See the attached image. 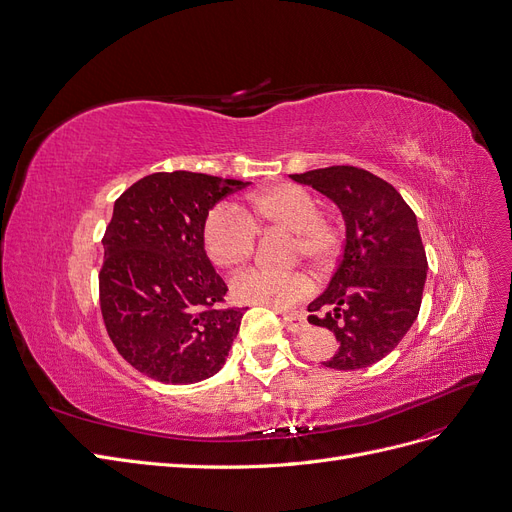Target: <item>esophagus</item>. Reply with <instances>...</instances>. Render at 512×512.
I'll return each mask as SVG.
<instances>
[{"label":"esophagus","instance_id":"34e87169","mask_svg":"<svg viewBox=\"0 0 512 512\" xmlns=\"http://www.w3.org/2000/svg\"><path fill=\"white\" fill-rule=\"evenodd\" d=\"M282 318H285V327H287L291 333H295V335L308 331V327H310L304 314H297V312H285V314H282Z\"/></svg>","mask_w":512,"mask_h":512}]
</instances>
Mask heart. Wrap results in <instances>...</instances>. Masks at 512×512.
<instances>
[{"instance_id": "b5f03b06", "label": "heart", "mask_w": 512, "mask_h": 512, "mask_svg": "<svg viewBox=\"0 0 512 512\" xmlns=\"http://www.w3.org/2000/svg\"><path fill=\"white\" fill-rule=\"evenodd\" d=\"M241 213L238 206L221 202L211 208L204 221V246L219 268H234L253 255L257 227H278L295 234L293 251L316 266L329 263L342 244L339 223L318 211V200L306 187L276 183L257 192ZM312 278L304 272L276 274L251 268L232 276L230 291L244 304L287 308L312 293Z\"/></svg>"}]
</instances>
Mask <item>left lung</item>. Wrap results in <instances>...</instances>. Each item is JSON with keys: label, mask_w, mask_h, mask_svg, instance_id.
<instances>
[{"label": "left lung", "mask_w": 512, "mask_h": 512, "mask_svg": "<svg viewBox=\"0 0 512 512\" xmlns=\"http://www.w3.org/2000/svg\"><path fill=\"white\" fill-rule=\"evenodd\" d=\"M331 198L346 221L344 251L308 323L337 339L325 367L363 369L399 346L418 318L426 251L418 219L396 189L365 168L329 166L291 175Z\"/></svg>", "instance_id": "left-lung-1"}]
</instances>
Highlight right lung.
<instances>
[{
  "label": "right lung",
  "mask_w": 512,
  "mask_h": 512,
  "mask_svg": "<svg viewBox=\"0 0 512 512\" xmlns=\"http://www.w3.org/2000/svg\"><path fill=\"white\" fill-rule=\"evenodd\" d=\"M249 183L189 170L154 173L113 204L99 272L101 314L120 356L151 380L194 384L215 375L244 308H221L227 291L204 251V221Z\"/></svg>",
  "instance_id": "right-lung-1"
}]
</instances>
